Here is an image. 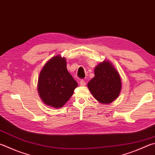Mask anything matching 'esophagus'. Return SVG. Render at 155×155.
<instances>
[{"instance_id":"obj_1","label":"esophagus","mask_w":155,"mask_h":155,"mask_svg":"<svg viewBox=\"0 0 155 155\" xmlns=\"http://www.w3.org/2000/svg\"><path fill=\"white\" fill-rule=\"evenodd\" d=\"M79 83H80L81 86H85V85H86V82L85 81V80H81Z\"/></svg>"}]
</instances>
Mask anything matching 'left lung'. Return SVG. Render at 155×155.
<instances>
[{
  "label": "left lung",
  "instance_id": "obj_1",
  "mask_svg": "<svg viewBox=\"0 0 155 155\" xmlns=\"http://www.w3.org/2000/svg\"><path fill=\"white\" fill-rule=\"evenodd\" d=\"M95 77L87 84L90 92L98 102L108 104L119 96L121 80L119 72L108 61H104L95 67Z\"/></svg>",
  "mask_w": 155,
  "mask_h": 155
}]
</instances>
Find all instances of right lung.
I'll list each match as a JSON object with an SVG mask.
<instances>
[{"mask_svg":"<svg viewBox=\"0 0 155 155\" xmlns=\"http://www.w3.org/2000/svg\"><path fill=\"white\" fill-rule=\"evenodd\" d=\"M77 86V82L67 70L66 59L61 55L51 58L39 74L38 94L45 104L53 108L65 104Z\"/></svg>","mask_w":155,"mask_h":155,"instance_id":"obj_1","label":"right lung"}]
</instances>
